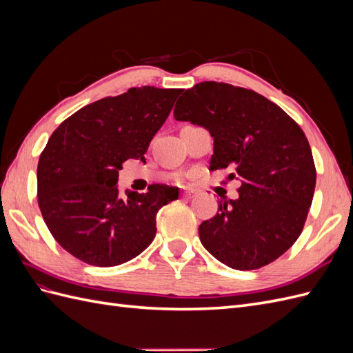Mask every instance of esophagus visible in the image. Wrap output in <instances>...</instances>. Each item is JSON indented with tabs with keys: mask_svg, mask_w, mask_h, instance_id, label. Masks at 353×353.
<instances>
[{
	"mask_svg": "<svg viewBox=\"0 0 353 353\" xmlns=\"http://www.w3.org/2000/svg\"><path fill=\"white\" fill-rule=\"evenodd\" d=\"M183 197H184V199H187V200L193 199V197H194V191H190V190L184 191V193H183Z\"/></svg>",
	"mask_w": 353,
	"mask_h": 353,
	"instance_id": "34e87169",
	"label": "esophagus"
}]
</instances>
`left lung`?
<instances>
[{
  "label": "left lung",
  "mask_w": 353,
  "mask_h": 353,
  "mask_svg": "<svg viewBox=\"0 0 353 353\" xmlns=\"http://www.w3.org/2000/svg\"><path fill=\"white\" fill-rule=\"evenodd\" d=\"M174 117L206 128L213 138L210 168H230L239 199H223L201 222L205 249L240 271L279 259L301 236L316 172L307 138L290 116L252 90L201 82L184 91Z\"/></svg>",
  "instance_id": "obj_1"
}]
</instances>
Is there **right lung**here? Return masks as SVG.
<instances>
[{"mask_svg":"<svg viewBox=\"0 0 353 353\" xmlns=\"http://www.w3.org/2000/svg\"><path fill=\"white\" fill-rule=\"evenodd\" d=\"M183 90L131 88L85 105L52 132L38 162V205L63 249L94 266H116L144 252L159 209L178 188L153 184L119 194L123 162L140 159Z\"/></svg>","mask_w":353,"mask_h":353,"instance_id":"add662e5","label":"right lung"}]
</instances>
